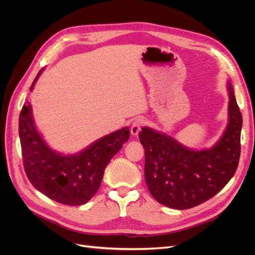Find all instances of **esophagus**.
Segmentation results:
<instances>
[{"instance_id": "1", "label": "esophagus", "mask_w": 255, "mask_h": 255, "mask_svg": "<svg viewBox=\"0 0 255 255\" xmlns=\"http://www.w3.org/2000/svg\"><path fill=\"white\" fill-rule=\"evenodd\" d=\"M145 125V120L144 118H138L136 119L133 123H132V127H130V134L136 136L138 135V133L140 132L141 128Z\"/></svg>"}]
</instances>
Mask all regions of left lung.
I'll use <instances>...</instances> for the list:
<instances>
[{"label":"left lung","mask_w":255,"mask_h":255,"mask_svg":"<svg viewBox=\"0 0 255 255\" xmlns=\"http://www.w3.org/2000/svg\"><path fill=\"white\" fill-rule=\"evenodd\" d=\"M228 88L229 123L212 149L194 151L152 128L140 130L145 183L160 204L174 210L195 207L218 194L233 177L241 156L243 116L230 82Z\"/></svg>","instance_id":"8db88e82"}]
</instances>
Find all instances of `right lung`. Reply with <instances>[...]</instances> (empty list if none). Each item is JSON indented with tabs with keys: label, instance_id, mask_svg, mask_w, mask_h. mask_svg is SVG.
I'll return each mask as SVG.
<instances>
[{
	"label": "right lung",
	"instance_id": "right-lung-1",
	"mask_svg": "<svg viewBox=\"0 0 255 255\" xmlns=\"http://www.w3.org/2000/svg\"><path fill=\"white\" fill-rule=\"evenodd\" d=\"M42 71L38 72L30 90ZM23 166L27 179L44 196L66 205L88 202L101 186L104 170L129 138L128 128L102 137L74 155H61L45 144L34 125L32 107L23 105L19 117Z\"/></svg>",
	"mask_w": 255,
	"mask_h": 255
}]
</instances>
